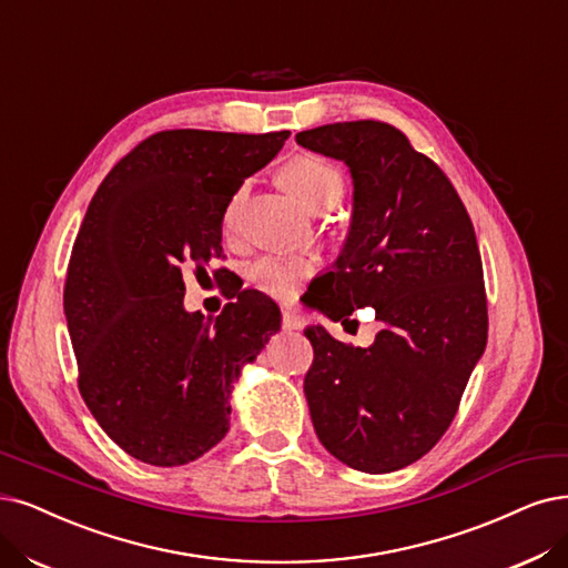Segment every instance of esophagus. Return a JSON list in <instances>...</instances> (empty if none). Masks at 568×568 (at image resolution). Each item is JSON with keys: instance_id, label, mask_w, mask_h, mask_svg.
<instances>
[{"instance_id": "obj_1", "label": "esophagus", "mask_w": 568, "mask_h": 568, "mask_svg": "<svg viewBox=\"0 0 568 568\" xmlns=\"http://www.w3.org/2000/svg\"><path fill=\"white\" fill-rule=\"evenodd\" d=\"M283 327H285V329H302L304 323H302V318L297 316L295 311L285 308V311H283Z\"/></svg>"}]
</instances>
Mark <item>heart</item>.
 Here are the masks:
<instances>
[{"label":"heart","instance_id":"1","mask_svg":"<svg viewBox=\"0 0 568 568\" xmlns=\"http://www.w3.org/2000/svg\"><path fill=\"white\" fill-rule=\"evenodd\" d=\"M281 184L311 213L327 210L344 194L342 173L321 156L300 154L281 168ZM247 199V184H241L231 194L224 207V226L234 229ZM316 264L304 257H262L247 268V281L257 290L276 300L297 295L304 278H308Z\"/></svg>","mask_w":568,"mask_h":568}]
</instances>
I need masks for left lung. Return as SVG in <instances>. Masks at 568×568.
Returning <instances> with one entry per match:
<instances>
[{"instance_id":"obj_1","label":"left lung","mask_w":568,"mask_h":568,"mask_svg":"<svg viewBox=\"0 0 568 568\" xmlns=\"http://www.w3.org/2000/svg\"><path fill=\"white\" fill-rule=\"evenodd\" d=\"M297 144L344 161L353 217L342 257L308 306L329 321L374 308L367 348L304 329L313 365L304 393L323 447L363 473H393L428 454L454 422L487 346V295L475 229L456 189L407 135L384 121L297 133Z\"/></svg>"}]
</instances>
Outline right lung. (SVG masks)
Instances as JSON below:
<instances>
[{"label":"right lung","mask_w":568,"mask_h":568,"mask_svg":"<svg viewBox=\"0 0 568 568\" xmlns=\"http://www.w3.org/2000/svg\"><path fill=\"white\" fill-rule=\"evenodd\" d=\"M287 135L154 133L89 203L62 295L79 393L142 464L184 466L213 449L229 430L231 386L281 329L278 306L243 283L226 287L234 302L220 316L189 313L182 271L222 257L231 194Z\"/></svg>","instance_id":"right-lung-1"}]
</instances>
